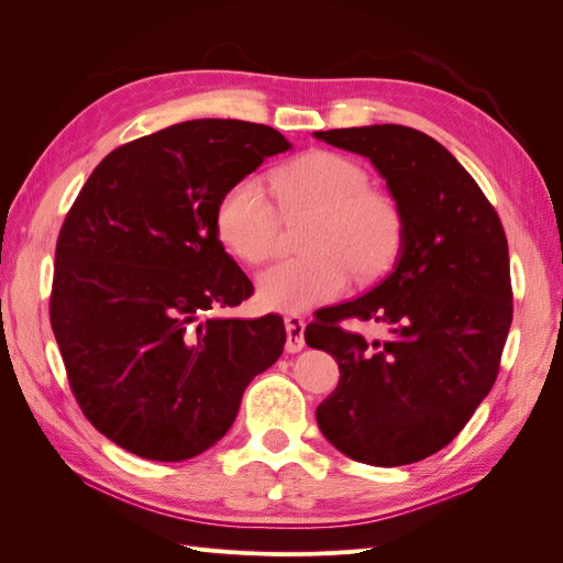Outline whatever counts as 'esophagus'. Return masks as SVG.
Returning a JSON list of instances; mask_svg holds the SVG:
<instances>
[{
  "label": "esophagus",
  "instance_id": "esophagus-1",
  "mask_svg": "<svg viewBox=\"0 0 563 563\" xmlns=\"http://www.w3.org/2000/svg\"><path fill=\"white\" fill-rule=\"evenodd\" d=\"M286 323V350L298 352L305 347V321L298 314H288L284 319Z\"/></svg>",
  "mask_w": 563,
  "mask_h": 563
}]
</instances>
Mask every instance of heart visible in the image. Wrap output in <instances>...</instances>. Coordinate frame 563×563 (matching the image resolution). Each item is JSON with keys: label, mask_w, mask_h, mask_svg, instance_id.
<instances>
[{"label": "heart", "mask_w": 563, "mask_h": 563, "mask_svg": "<svg viewBox=\"0 0 563 563\" xmlns=\"http://www.w3.org/2000/svg\"><path fill=\"white\" fill-rule=\"evenodd\" d=\"M284 216H312L302 253L258 275V298L269 310L302 312L345 291L352 269L368 279L389 267L401 244L395 199L368 187L362 164L331 150H310L269 176ZM277 211L265 185L246 176L220 197L216 230L242 263L258 265L275 251Z\"/></svg>", "instance_id": "obj_1"}]
</instances>
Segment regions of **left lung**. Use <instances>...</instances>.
I'll list each match as a JSON object with an SVG mask.
<instances>
[{
  "instance_id": "8db88e82",
  "label": "left lung",
  "mask_w": 563,
  "mask_h": 563,
  "mask_svg": "<svg viewBox=\"0 0 563 563\" xmlns=\"http://www.w3.org/2000/svg\"><path fill=\"white\" fill-rule=\"evenodd\" d=\"M314 139L366 157L401 213L395 269L305 329V343L340 371L317 424L352 460L411 465L451 444L496 383L512 323L505 230L482 187L428 133L373 124ZM343 318L383 322L390 335L366 344L339 329Z\"/></svg>"
}]
</instances>
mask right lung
Returning a JSON list of instances; mask_svg holds the SVG:
<instances>
[{
  "instance_id": "obj_1",
  "label": "right lung",
  "mask_w": 563,
  "mask_h": 563,
  "mask_svg": "<svg viewBox=\"0 0 563 563\" xmlns=\"http://www.w3.org/2000/svg\"><path fill=\"white\" fill-rule=\"evenodd\" d=\"M240 119H192L112 150L58 234L51 329L84 416L117 446L178 463L232 428L279 360L284 319H203L253 284L218 240L236 180L291 150Z\"/></svg>"
}]
</instances>
